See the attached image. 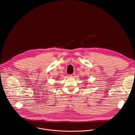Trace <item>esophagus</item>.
Segmentation results:
<instances>
[{
	"mask_svg": "<svg viewBox=\"0 0 135 135\" xmlns=\"http://www.w3.org/2000/svg\"><path fill=\"white\" fill-rule=\"evenodd\" d=\"M74 76H75V74H74V73H73V74H70V75H69V77L74 78Z\"/></svg>",
	"mask_w": 135,
	"mask_h": 135,
	"instance_id": "obj_1",
	"label": "esophagus"
}]
</instances>
